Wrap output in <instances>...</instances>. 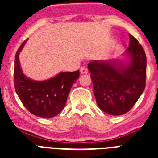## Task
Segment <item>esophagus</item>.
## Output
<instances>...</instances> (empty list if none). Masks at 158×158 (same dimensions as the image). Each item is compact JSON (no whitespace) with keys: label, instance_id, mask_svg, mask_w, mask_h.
Returning a JSON list of instances; mask_svg holds the SVG:
<instances>
[{"label":"esophagus","instance_id":"obj_1","mask_svg":"<svg viewBox=\"0 0 158 158\" xmlns=\"http://www.w3.org/2000/svg\"><path fill=\"white\" fill-rule=\"evenodd\" d=\"M80 72L82 74H87L88 73V69H86L85 67H81L80 69Z\"/></svg>","mask_w":158,"mask_h":158}]
</instances>
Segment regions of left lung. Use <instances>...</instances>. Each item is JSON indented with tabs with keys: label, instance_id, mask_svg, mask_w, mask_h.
I'll list each match as a JSON object with an SVG mask.
<instances>
[{
	"label": "left lung",
	"instance_id": "1",
	"mask_svg": "<svg viewBox=\"0 0 158 158\" xmlns=\"http://www.w3.org/2000/svg\"><path fill=\"white\" fill-rule=\"evenodd\" d=\"M126 62L95 60L88 65L96 104L104 112L123 115L133 107L146 87V56L142 46L129 35Z\"/></svg>",
	"mask_w": 158,
	"mask_h": 158
}]
</instances>
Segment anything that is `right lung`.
I'll return each mask as SVG.
<instances>
[{
  "label": "right lung",
  "instance_id": "obj_1",
  "mask_svg": "<svg viewBox=\"0 0 158 158\" xmlns=\"http://www.w3.org/2000/svg\"><path fill=\"white\" fill-rule=\"evenodd\" d=\"M25 40L19 47L14 64L15 90L28 111L42 118H52L64 108L73 85L79 77V70L62 72L46 81H34L22 72L19 54L25 45Z\"/></svg>",
  "mask_w": 158,
  "mask_h": 158
}]
</instances>
